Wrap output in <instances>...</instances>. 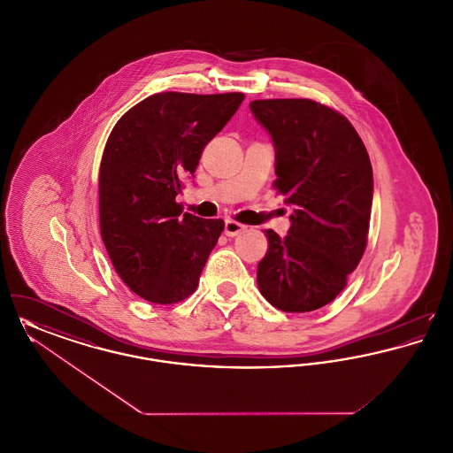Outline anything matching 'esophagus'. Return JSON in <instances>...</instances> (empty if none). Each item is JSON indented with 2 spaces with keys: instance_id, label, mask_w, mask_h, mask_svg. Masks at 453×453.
Returning <instances> with one entry per match:
<instances>
[{
  "instance_id": "34e87169",
  "label": "esophagus",
  "mask_w": 453,
  "mask_h": 453,
  "mask_svg": "<svg viewBox=\"0 0 453 453\" xmlns=\"http://www.w3.org/2000/svg\"><path fill=\"white\" fill-rule=\"evenodd\" d=\"M246 229V226H242V224H239L236 220H226V226H224V233H226V236L234 237L239 234V233H242Z\"/></svg>"
}]
</instances>
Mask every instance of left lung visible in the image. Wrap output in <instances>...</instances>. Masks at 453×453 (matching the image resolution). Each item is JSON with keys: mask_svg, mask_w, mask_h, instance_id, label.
<instances>
[{"mask_svg": "<svg viewBox=\"0 0 453 453\" xmlns=\"http://www.w3.org/2000/svg\"><path fill=\"white\" fill-rule=\"evenodd\" d=\"M250 108L275 148V188L294 209L280 237L266 229L261 296L283 312L336 299L364 257L373 196L365 146L342 113L307 98L255 100Z\"/></svg>", "mask_w": 453, "mask_h": 453, "instance_id": "8db88e82", "label": "left lung"}]
</instances>
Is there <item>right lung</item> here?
I'll use <instances>...</instances> for the list:
<instances>
[{"label": "right lung", "mask_w": 453, "mask_h": 453, "mask_svg": "<svg viewBox=\"0 0 453 453\" xmlns=\"http://www.w3.org/2000/svg\"><path fill=\"white\" fill-rule=\"evenodd\" d=\"M242 98L156 93L130 108L108 137L100 165L102 239L119 277L146 301H183L198 285L224 220L181 214L176 195Z\"/></svg>", "instance_id": "1"}]
</instances>
